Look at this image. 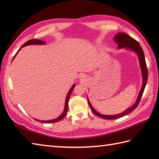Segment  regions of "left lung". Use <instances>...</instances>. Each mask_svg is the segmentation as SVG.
Here are the masks:
<instances>
[{
  "label": "left lung",
  "mask_w": 159,
  "mask_h": 159,
  "mask_svg": "<svg viewBox=\"0 0 159 159\" xmlns=\"http://www.w3.org/2000/svg\"><path fill=\"white\" fill-rule=\"evenodd\" d=\"M114 41L118 44V48H122L125 47L126 48L133 50V51L135 52L137 54L138 57H139L141 72H142L143 85H142V87H141V89L140 90L139 96L137 97V99L136 100L135 103H134L131 107L128 108V109H127L126 110H125L124 112L117 115H113V116H105V115L99 113L93 109L89 100L87 99V100H88L89 105L91 108V109H92V111H93V113L95 115H96L97 116L104 118V119L105 120L118 119V118L126 116V115L130 113L131 111H133L134 109H135L140 102L141 97H142L145 87H146V83H147V80H148V69H147V66L146 63V59H145V57H144V52L143 51L142 48H141V47L140 46L139 42H138L137 40L133 39V38H131L130 36L127 35L126 33H120L115 36Z\"/></svg>",
  "instance_id": "8db88e82"
}]
</instances>
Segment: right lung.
Segmentation results:
<instances>
[{
  "label": "right lung",
  "instance_id": "obj_1",
  "mask_svg": "<svg viewBox=\"0 0 159 159\" xmlns=\"http://www.w3.org/2000/svg\"><path fill=\"white\" fill-rule=\"evenodd\" d=\"M46 42L42 41V40H40V39H30L29 40L28 42H26V43H24V44L21 46V48H22L23 46H28V45H32V44H45ZM20 50H18V52H17V53ZM16 53V54H17ZM16 56V55H15ZM13 57V58H14ZM74 87H75V85H73L72 87H71L70 91L68 92V93H67V96H66V103H65V108H64V111L63 113L60 116H59L57 118H56V119H54V120H46V121H43V120H35L37 121H41V122L42 123H54V122H57V121H59L61 120H62L63 118L65 117L66 116V114L67 113V109H68V102H69V99H70V96L71 95V93H72V92L73 91Z\"/></svg>",
  "mask_w": 159,
  "mask_h": 159
}]
</instances>
